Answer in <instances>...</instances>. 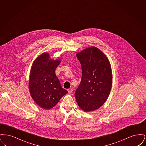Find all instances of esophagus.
<instances>
[{
    "mask_svg": "<svg viewBox=\"0 0 146 146\" xmlns=\"http://www.w3.org/2000/svg\"><path fill=\"white\" fill-rule=\"evenodd\" d=\"M67 91H68L69 94H71L72 92V91H73V89H68Z\"/></svg>",
    "mask_w": 146,
    "mask_h": 146,
    "instance_id": "obj_1",
    "label": "esophagus"
}]
</instances>
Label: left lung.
I'll return each instance as SVG.
<instances>
[{
	"instance_id": "obj_1",
	"label": "left lung",
	"mask_w": 146,
	"mask_h": 146,
	"mask_svg": "<svg viewBox=\"0 0 146 146\" xmlns=\"http://www.w3.org/2000/svg\"><path fill=\"white\" fill-rule=\"evenodd\" d=\"M82 65V77L76 91L79 107L85 112L94 111L106 101L111 90V66L104 53L95 46L76 54Z\"/></svg>"
}]
</instances>
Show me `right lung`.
<instances>
[{
  "label": "right lung",
  "mask_w": 146,
  "mask_h": 146,
  "mask_svg": "<svg viewBox=\"0 0 146 146\" xmlns=\"http://www.w3.org/2000/svg\"><path fill=\"white\" fill-rule=\"evenodd\" d=\"M60 62V59L52 60L48 52H44L35 58L31 69L28 86L31 96L36 104L45 110L55 107L68 93L55 73Z\"/></svg>",
  "instance_id": "1"
}]
</instances>
